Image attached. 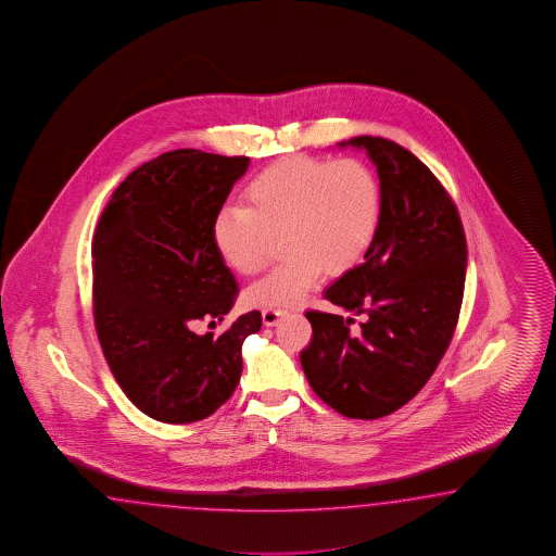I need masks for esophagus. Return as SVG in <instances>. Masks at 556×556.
I'll list each match as a JSON object with an SVG mask.
<instances>
[{
	"label": "esophagus",
	"mask_w": 556,
	"mask_h": 556,
	"mask_svg": "<svg viewBox=\"0 0 556 556\" xmlns=\"http://www.w3.org/2000/svg\"><path fill=\"white\" fill-rule=\"evenodd\" d=\"M286 314H288L286 308H274V306H270V308H264L262 318H264V325H266V327H276V325L285 318Z\"/></svg>",
	"instance_id": "obj_1"
}]
</instances>
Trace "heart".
Segmentation results:
<instances>
[{
    "label": "heart",
    "mask_w": 556,
    "mask_h": 556,
    "mask_svg": "<svg viewBox=\"0 0 556 556\" xmlns=\"http://www.w3.org/2000/svg\"><path fill=\"white\" fill-rule=\"evenodd\" d=\"M248 205H226L214 222L217 250L245 276L270 260L276 236L286 254L248 299L262 306H288L304 299L328 268H353L375 240L383 191L361 159L288 157L266 167L245 187Z\"/></svg>",
    "instance_id": "1"
}]
</instances>
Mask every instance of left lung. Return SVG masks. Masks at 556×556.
<instances>
[{
	"label": "left lung",
	"instance_id": "obj_1",
	"mask_svg": "<svg viewBox=\"0 0 556 556\" xmlns=\"http://www.w3.org/2000/svg\"><path fill=\"white\" fill-rule=\"evenodd\" d=\"M383 191L381 226L365 262L325 299L353 316L308 311L313 341L300 363L314 393L353 419H379L412 401L456 330L468 245L456 203L428 167L383 137H355ZM363 315L358 328L354 316Z\"/></svg>",
	"mask_w": 556,
	"mask_h": 556
}]
</instances>
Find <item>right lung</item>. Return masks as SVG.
Masks as SVG:
<instances>
[{
    "instance_id": "obj_1",
    "label": "right lung",
    "mask_w": 556,
    "mask_h": 556,
    "mask_svg": "<svg viewBox=\"0 0 556 556\" xmlns=\"http://www.w3.org/2000/svg\"><path fill=\"white\" fill-rule=\"evenodd\" d=\"M248 157L177 149L143 163L114 189L92 240V311L116 383L163 424L210 417L236 391L242 344L257 311L214 337L238 282L214 240V222Z\"/></svg>"
}]
</instances>
